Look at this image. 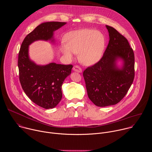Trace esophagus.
<instances>
[{
    "mask_svg": "<svg viewBox=\"0 0 152 152\" xmlns=\"http://www.w3.org/2000/svg\"><path fill=\"white\" fill-rule=\"evenodd\" d=\"M73 70L74 72H77V73H82V70L81 69V68L77 66H74L73 68Z\"/></svg>",
    "mask_w": 152,
    "mask_h": 152,
    "instance_id": "34e87169",
    "label": "esophagus"
}]
</instances>
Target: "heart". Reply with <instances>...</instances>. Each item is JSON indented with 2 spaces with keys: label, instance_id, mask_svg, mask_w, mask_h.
<instances>
[{
  "label": "heart",
  "instance_id": "obj_1",
  "mask_svg": "<svg viewBox=\"0 0 152 152\" xmlns=\"http://www.w3.org/2000/svg\"><path fill=\"white\" fill-rule=\"evenodd\" d=\"M64 45L60 46L61 52L69 58L73 53L78 54L79 61L85 66H93L102 58L106 46L104 35L90 29L70 32L64 37Z\"/></svg>",
  "mask_w": 152,
  "mask_h": 152
}]
</instances>
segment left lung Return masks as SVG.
Listing matches in <instances>:
<instances>
[{"mask_svg": "<svg viewBox=\"0 0 152 152\" xmlns=\"http://www.w3.org/2000/svg\"><path fill=\"white\" fill-rule=\"evenodd\" d=\"M110 41L102 59L84 70L87 94L96 106L118 103L134 81V53L127 39L114 28L106 25Z\"/></svg>", "mask_w": 152, "mask_h": 152, "instance_id": "left-lung-1", "label": "left lung"}]
</instances>
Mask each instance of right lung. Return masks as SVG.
<instances>
[{
    "instance_id": "obj_1",
    "label": "right lung",
    "mask_w": 152,
    "mask_h": 152,
    "mask_svg": "<svg viewBox=\"0 0 152 152\" xmlns=\"http://www.w3.org/2000/svg\"><path fill=\"white\" fill-rule=\"evenodd\" d=\"M66 23L48 21L39 25L25 37L18 53V67L21 87L34 103L47 110L55 107L61 101L62 85L71 74L73 66L55 62L37 64L29 57V48L32 43L39 40L55 44V31Z\"/></svg>"
}]
</instances>
